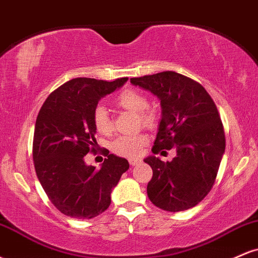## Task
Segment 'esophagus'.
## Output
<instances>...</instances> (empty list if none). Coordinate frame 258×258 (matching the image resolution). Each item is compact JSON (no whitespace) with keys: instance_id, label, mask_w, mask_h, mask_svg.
<instances>
[{"instance_id":"34e87169","label":"esophagus","mask_w":258,"mask_h":258,"mask_svg":"<svg viewBox=\"0 0 258 258\" xmlns=\"http://www.w3.org/2000/svg\"><path fill=\"white\" fill-rule=\"evenodd\" d=\"M128 161H130V165H131V166H136V165H138L142 160L141 159H130Z\"/></svg>"}]
</instances>
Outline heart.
Instances as JSON below:
<instances>
[{"mask_svg":"<svg viewBox=\"0 0 258 258\" xmlns=\"http://www.w3.org/2000/svg\"><path fill=\"white\" fill-rule=\"evenodd\" d=\"M114 102L120 108L138 114L142 125L152 127L156 122V112L149 108V100L142 92L125 90L115 97ZM92 121L96 131L102 135H109L112 131V121L105 106L97 105L92 112ZM147 136L143 133L135 136H121L111 143V150L125 158H135L139 155L142 148L147 143Z\"/></svg>","mask_w":258,"mask_h":258,"instance_id":"1","label":"heart"}]
</instances>
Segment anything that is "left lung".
<instances>
[{
	"label": "left lung",
	"instance_id": "obj_1",
	"mask_svg": "<svg viewBox=\"0 0 258 258\" xmlns=\"http://www.w3.org/2000/svg\"><path fill=\"white\" fill-rule=\"evenodd\" d=\"M160 99L162 119L153 153L174 148L177 155L164 162L148 156L153 177L149 199L159 209L184 211L200 203L215 184L226 149V136L217 106L205 88L193 79L162 72L131 79Z\"/></svg>",
	"mask_w": 258,
	"mask_h": 258
}]
</instances>
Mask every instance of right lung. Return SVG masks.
I'll use <instances>...</instances> for the list:
<instances>
[{"mask_svg": "<svg viewBox=\"0 0 258 258\" xmlns=\"http://www.w3.org/2000/svg\"><path fill=\"white\" fill-rule=\"evenodd\" d=\"M126 81L73 79L53 91L38 111L32 142L35 171L48 199L65 216L90 220L104 212L112 188L128 170L126 159L104 148L100 168L87 166L84 158L97 153L93 109Z\"/></svg>", "mask_w": 258, "mask_h": 258, "instance_id": "add662e5", "label": "right lung"}]
</instances>
